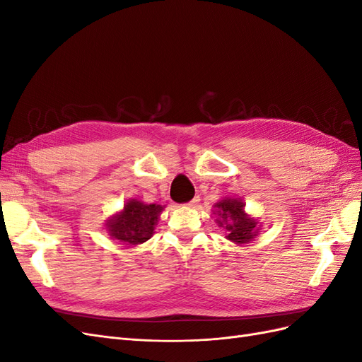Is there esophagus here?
Returning a JSON list of instances; mask_svg holds the SVG:
<instances>
[{"label":"esophagus","mask_w":362,"mask_h":362,"mask_svg":"<svg viewBox=\"0 0 362 362\" xmlns=\"http://www.w3.org/2000/svg\"><path fill=\"white\" fill-rule=\"evenodd\" d=\"M199 201H201V199H199V196H194V198H193L187 205H189L190 208H194L196 205H198V202H199Z\"/></svg>","instance_id":"obj_1"}]
</instances>
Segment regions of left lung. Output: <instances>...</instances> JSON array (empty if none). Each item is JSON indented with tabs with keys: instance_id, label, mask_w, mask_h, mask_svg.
Returning <instances> with one entry per match:
<instances>
[{
	"instance_id": "8db88e82",
	"label": "left lung",
	"mask_w": 362,
	"mask_h": 362,
	"mask_svg": "<svg viewBox=\"0 0 362 362\" xmlns=\"http://www.w3.org/2000/svg\"><path fill=\"white\" fill-rule=\"evenodd\" d=\"M214 213L217 216L216 222L225 229L226 238L235 245L249 243L258 235V221L250 217L245 211V204L240 199L225 198L214 205Z\"/></svg>"
}]
</instances>
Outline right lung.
<instances>
[{
	"mask_svg": "<svg viewBox=\"0 0 362 362\" xmlns=\"http://www.w3.org/2000/svg\"><path fill=\"white\" fill-rule=\"evenodd\" d=\"M163 208L158 204L129 199L122 211L116 213L105 222L108 235L127 246L145 243L154 234Z\"/></svg>",
	"mask_w": 362,
	"mask_h": 362,
	"instance_id": "1",
	"label": "right lung"
}]
</instances>
